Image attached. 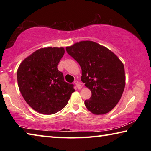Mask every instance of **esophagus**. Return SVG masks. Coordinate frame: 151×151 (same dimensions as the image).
Here are the masks:
<instances>
[{"mask_svg":"<svg viewBox=\"0 0 151 151\" xmlns=\"http://www.w3.org/2000/svg\"><path fill=\"white\" fill-rule=\"evenodd\" d=\"M75 85H76V87H77L78 89H81V88H82V87H83V85H81V83H78V81H76L75 82Z\"/></svg>","mask_w":151,"mask_h":151,"instance_id":"34e87169","label":"esophagus"}]
</instances>
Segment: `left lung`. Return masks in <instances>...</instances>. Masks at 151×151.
I'll use <instances>...</instances> for the list:
<instances>
[{
  "label": "left lung",
  "instance_id": "left-lung-1",
  "mask_svg": "<svg viewBox=\"0 0 151 151\" xmlns=\"http://www.w3.org/2000/svg\"><path fill=\"white\" fill-rule=\"evenodd\" d=\"M66 50L80 65L81 81L91 91V98L85 101L86 108L94 114L111 111L124 89L123 64L111 50L90 40L75 43Z\"/></svg>",
  "mask_w": 151,
  "mask_h": 151
}]
</instances>
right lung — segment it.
I'll return each instance as SVG.
<instances>
[{
  "instance_id": "add662e5",
  "label": "right lung",
  "mask_w": 151,
  "mask_h": 151,
  "mask_svg": "<svg viewBox=\"0 0 151 151\" xmlns=\"http://www.w3.org/2000/svg\"><path fill=\"white\" fill-rule=\"evenodd\" d=\"M64 48H40L22 61L17 70L19 90L27 104L39 113L52 114L65 107L74 85L64 80L57 65Z\"/></svg>"
}]
</instances>
